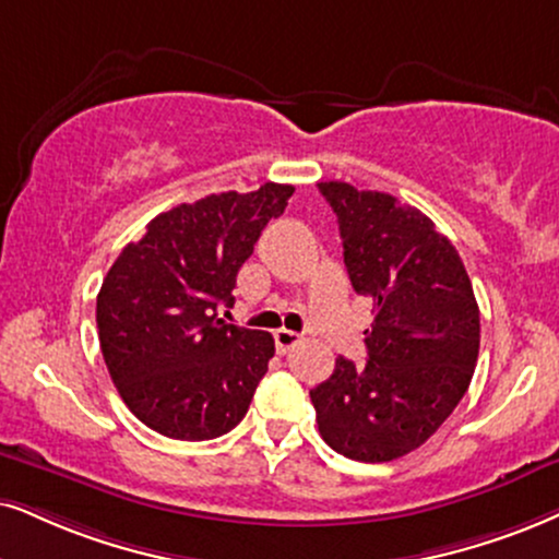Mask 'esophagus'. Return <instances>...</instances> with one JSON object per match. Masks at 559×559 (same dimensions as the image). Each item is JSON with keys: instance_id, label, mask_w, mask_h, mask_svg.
Returning <instances> with one entry per match:
<instances>
[{"instance_id": "esophagus-1", "label": "esophagus", "mask_w": 559, "mask_h": 559, "mask_svg": "<svg viewBox=\"0 0 559 559\" xmlns=\"http://www.w3.org/2000/svg\"><path fill=\"white\" fill-rule=\"evenodd\" d=\"M273 337H275V348H278V353H286V350H292L294 345L301 341V335H299V332H294V330H286V328L275 330V332H273Z\"/></svg>"}]
</instances>
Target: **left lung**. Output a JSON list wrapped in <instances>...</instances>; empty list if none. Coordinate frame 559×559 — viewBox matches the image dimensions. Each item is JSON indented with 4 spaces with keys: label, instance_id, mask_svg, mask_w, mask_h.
<instances>
[{
    "label": "left lung",
    "instance_id": "1",
    "mask_svg": "<svg viewBox=\"0 0 559 559\" xmlns=\"http://www.w3.org/2000/svg\"><path fill=\"white\" fill-rule=\"evenodd\" d=\"M337 216L353 292L377 307L369 361L337 358L309 392L330 449L392 462L441 428L467 392L479 353V307L462 258L436 224L390 193L320 182Z\"/></svg>",
    "mask_w": 559,
    "mask_h": 559
}]
</instances>
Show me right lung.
<instances>
[{
  "instance_id": "right-lung-1",
  "label": "right lung",
  "mask_w": 559,
  "mask_h": 559,
  "mask_svg": "<svg viewBox=\"0 0 559 559\" xmlns=\"http://www.w3.org/2000/svg\"><path fill=\"white\" fill-rule=\"evenodd\" d=\"M292 186L214 193L154 216L129 242L97 294V335L126 407L157 433L209 441L245 418L275 343L227 324L239 267Z\"/></svg>"
}]
</instances>
